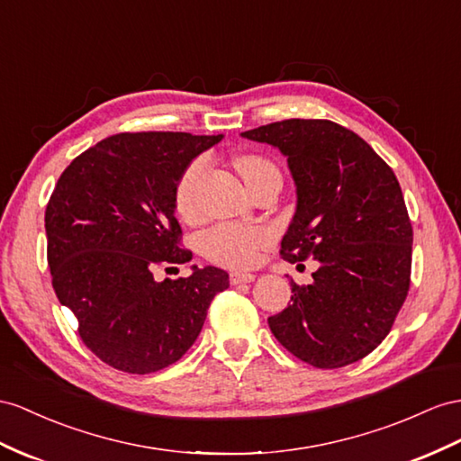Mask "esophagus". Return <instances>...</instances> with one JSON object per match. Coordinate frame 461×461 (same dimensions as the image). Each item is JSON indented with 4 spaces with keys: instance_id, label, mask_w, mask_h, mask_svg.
I'll list each match as a JSON object with an SVG mask.
<instances>
[{
    "instance_id": "esophagus-1",
    "label": "esophagus",
    "mask_w": 461,
    "mask_h": 461,
    "mask_svg": "<svg viewBox=\"0 0 461 461\" xmlns=\"http://www.w3.org/2000/svg\"><path fill=\"white\" fill-rule=\"evenodd\" d=\"M255 275L251 273H240V270H233L230 273V282L231 285H245V282H253Z\"/></svg>"
}]
</instances>
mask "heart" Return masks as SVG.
<instances>
[{
	"label": "heart",
	"instance_id": "1",
	"mask_svg": "<svg viewBox=\"0 0 461 461\" xmlns=\"http://www.w3.org/2000/svg\"><path fill=\"white\" fill-rule=\"evenodd\" d=\"M235 169L243 176L247 186L253 185L263 175L276 171L267 158L257 153H241L233 159ZM206 169L204 159H194L179 176L175 186V210L183 220H194L196 216V188ZM270 241V233L261 228L220 226L208 231L203 238V253L218 265L226 267H253L257 263L258 249Z\"/></svg>",
	"mask_w": 461,
	"mask_h": 461
}]
</instances>
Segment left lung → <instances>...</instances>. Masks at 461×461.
Listing matches in <instances>:
<instances>
[{
    "label": "left lung",
    "instance_id": "1",
    "mask_svg": "<svg viewBox=\"0 0 461 461\" xmlns=\"http://www.w3.org/2000/svg\"><path fill=\"white\" fill-rule=\"evenodd\" d=\"M288 158L298 206L280 255L317 258L313 282H290V305L268 317L278 343L315 368L370 354L392 331L411 285L412 228L392 167L352 130L288 118L241 134Z\"/></svg>",
    "mask_w": 461,
    "mask_h": 461
}]
</instances>
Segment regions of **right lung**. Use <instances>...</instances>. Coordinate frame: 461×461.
<instances>
[{
	"instance_id": "add662e5",
	"label": "right lung",
	"mask_w": 461,
	"mask_h": 461,
	"mask_svg": "<svg viewBox=\"0 0 461 461\" xmlns=\"http://www.w3.org/2000/svg\"><path fill=\"white\" fill-rule=\"evenodd\" d=\"M221 138L114 134L77 156L54 186L44 214L54 292L77 317L84 345L116 370L151 374L175 364L196 340L210 302L230 286L216 267L153 278L193 258L181 249L175 186Z\"/></svg>"
}]
</instances>
